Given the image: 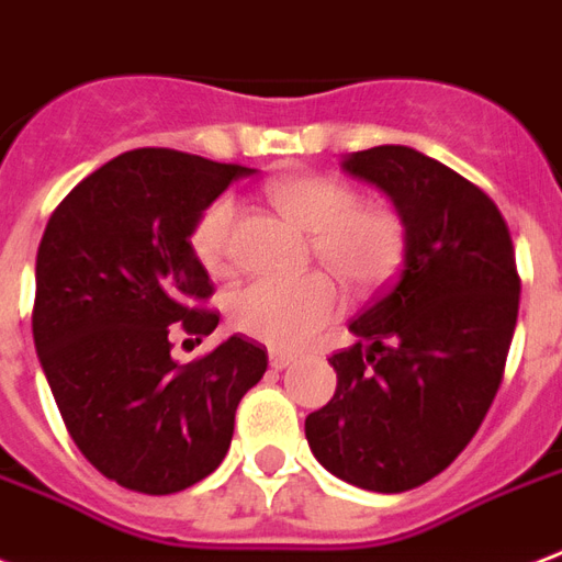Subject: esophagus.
I'll use <instances>...</instances> for the list:
<instances>
[{"label":"esophagus","instance_id":"obj_1","mask_svg":"<svg viewBox=\"0 0 562 562\" xmlns=\"http://www.w3.org/2000/svg\"><path fill=\"white\" fill-rule=\"evenodd\" d=\"M271 368L282 371V368H289L294 362V353H282V350H271V357H268Z\"/></svg>","mask_w":562,"mask_h":562}]
</instances>
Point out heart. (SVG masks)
Masks as SVG:
<instances>
[{
    "label": "heart",
    "mask_w": 562,
    "mask_h": 562,
    "mask_svg": "<svg viewBox=\"0 0 562 562\" xmlns=\"http://www.w3.org/2000/svg\"><path fill=\"white\" fill-rule=\"evenodd\" d=\"M271 203L291 224L312 233V250L353 289H371L395 271L404 252V224L383 205H359L348 186L327 177H285L268 188ZM235 203L217 196L191 229V247L209 273L233 265ZM341 310V291L327 273L300 280H252L229 297L238 333L268 348H297Z\"/></svg>",
    "instance_id": "obj_1"
}]
</instances>
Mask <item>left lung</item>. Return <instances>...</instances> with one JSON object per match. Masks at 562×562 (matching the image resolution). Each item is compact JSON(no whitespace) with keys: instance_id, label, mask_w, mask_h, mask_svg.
Wrapping results in <instances>:
<instances>
[{"instance_id":"left-lung-1","label":"left lung","mask_w":562,"mask_h":562,"mask_svg":"<svg viewBox=\"0 0 562 562\" xmlns=\"http://www.w3.org/2000/svg\"><path fill=\"white\" fill-rule=\"evenodd\" d=\"M404 224L395 282L350 321L329 359L336 395L306 442L338 481L395 495L451 465L498 392L519 315V273L498 205L457 170L383 144L341 158Z\"/></svg>"}]
</instances>
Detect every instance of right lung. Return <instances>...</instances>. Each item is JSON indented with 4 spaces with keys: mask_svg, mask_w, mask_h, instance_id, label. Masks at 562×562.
<instances>
[{
    "mask_svg": "<svg viewBox=\"0 0 562 562\" xmlns=\"http://www.w3.org/2000/svg\"><path fill=\"white\" fill-rule=\"evenodd\" d=\"M252 167L177 149H132L81 179L46 224L32 333L72 442L109 481L170 495L229 451L235 409L268 350L229 336L179 366L173 338L217 327L212 282L191 247L209 203Z\"/></svg>",
    "mask_w": 562,
    "mask_h": 562,
    "instance_id": "add662e5",
    "label": "right lung"
}]
</instances>
